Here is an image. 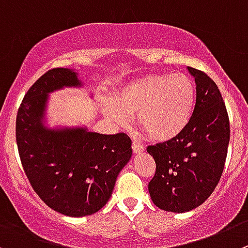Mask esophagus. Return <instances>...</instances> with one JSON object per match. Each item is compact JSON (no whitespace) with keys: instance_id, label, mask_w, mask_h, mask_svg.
Wrapping results in <instances>:
<instances>
[{"instance_id":"34e87169","label":"esophagus","mask_w":248,"mask_h":248,"mask_svg":"<svg viewBox=\"0 0 248 248\" xmlns=\"http://www.w3.org/2000/svg\"><path fill=\"white\" fill-rule=\"evenodd\" d=\"M143 150H145V148H143V146L141 145V143L134 141L133 142V152L134 153H142Z\"/></svg>"}]
</instances>
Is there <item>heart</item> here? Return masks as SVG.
<instances>
[{
    "mask_svg": "<svg viewBox=\"0 0 248 248\" xmlns=\"http://www.w3.org/2000/svg\"><path fill=\"white\" fill-rule=\"evenodd\" d=\"M196 90L183 73L152 74L123 84L105 103L106 115L125 125L128 115H135L139 128L153 141L167 142L183 133L195 106Z\"/></svg>",
    "mask_w": 248,
    "mask_h": 248,
    "instance_id": "obj_1",
    "label": "heart"
}]
</instances>
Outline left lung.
<instances>
[{
	"instance_id": "obj_1",
	"label": "left lung",
	"mask_w": 248,
	"mask_h": 248,
	"mask_svg": "<svg viewBox=\"0 0 248 248\" xmlns=\"http://www.w3.org/2000/svg\"><path fill=\"white\" fill-rule=\"evenodd\" d=\"M196 82V105L180 135L148 146L155 174L148 184L158 208L185 213L201 206L223 174L230 140L225 103L216 82L203 72L187 67Z\"/></svg>"
}]
</instances>
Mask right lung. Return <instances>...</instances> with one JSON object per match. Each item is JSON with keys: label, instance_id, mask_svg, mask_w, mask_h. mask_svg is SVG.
<instances>
[{"label": "right lung", "instance_id": "obj_1", "mask_svg": "<svg viewBox=\"0 0 248 248\" xmlns=\"http://www.w3.org/2000/svg\"><path fill=\"white\" fill-rule=\"evenodd\" d=\"M82 86L77 70H48L25 95L16 126L20 161L34 191L49 208L75 218L91 216L107 203L133 153L124 133L106 135L84 125L47 124L49 93Z\"/></svg>", "mask_w": 248, "mask_h": 248}]
</instances>
